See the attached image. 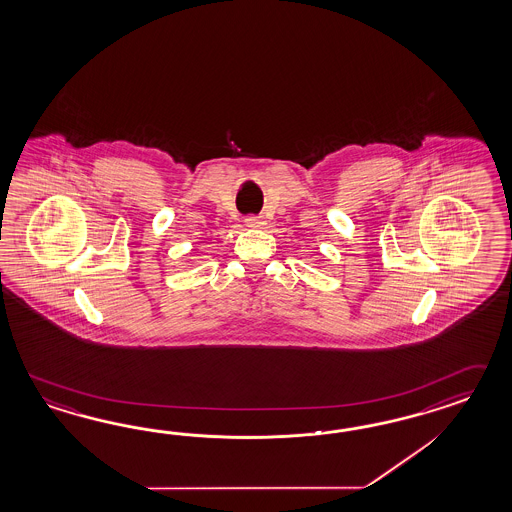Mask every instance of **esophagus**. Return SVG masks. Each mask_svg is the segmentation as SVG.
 I'll return each mask as SVG.
<instances>
[{
	"label": "esophagus",
	"instance_id": "34e87169",
	"mask_svg": "<svg viewBox=\"0 0 512 512\" xmlns=\"http://www.w3.org/2000/svg\"><path fill=\"white\" fill-rule=\"evenodd\" d=\"M246 225L248 227H261V225L266 224L264 220H262L261 216H255V214H250V216H246Z\"/></svg>",
	"mask_w": 512,
	"mask_h": 512
}]
</instances>
